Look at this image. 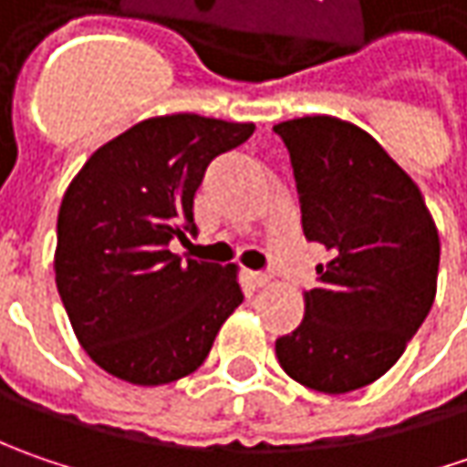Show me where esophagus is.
<instances>
[{
  "label": "esophagus",
  "instance_id": "34e87169",
  "mask_svg": "<svg viewBox=\"0 0 467 467\" xmlns=\"http://www.w3.org/2000/svg\"><path fill=\"white\" fill-rule=\"evenodd\" d=\"M249 278H252V283H254L257 288H265V285H270L273 275H267V273H249Z\"/></svg>",
  "mask_w": 467,
  "mask_h": 467
}]
</instances>
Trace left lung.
<instances>
[{
  "label": "left lung",
  "instance_id": "8db88e82",
  "mask_svg": "<svg viewBox=\"0 0 467 467\" xmlns=\"http://www.w3.org/2000/svg\"><path fill=\"white\" fill-rule=\"evenodd\" d=\"M273 130L291 155L304 236L330 252L275 356L298 385L353 392L395 367L426 319L440 234L416 182L361 127L301 117Z\"/></svg>",
  "mask_w": 467,
  "mask_h": 467
}]
</instances>
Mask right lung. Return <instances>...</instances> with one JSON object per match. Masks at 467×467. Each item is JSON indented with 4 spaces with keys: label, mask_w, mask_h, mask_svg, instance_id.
I'll use <instances>...</instances> for the list:
<instances>
[{
    "label": "right lung",
    "mask_w": 467,
    "mask_h": 467,
    "mask_svg": "<svg viewBox=\"0 0 467 467\" xmlns=\"http://www.w3.org/2000/svg\"><path fill=\"white\" fill-rule=\"evenodd\" d=\"M252 132L200 114L145 119L64 192L57 288L80 346L111 377L155 387L197 371L244 301L236 265L182 260L169 244L197 231L194 192L210 161Z\"/></svg>",
    "instance_id": "right-lung-1"
}]
</instances>
